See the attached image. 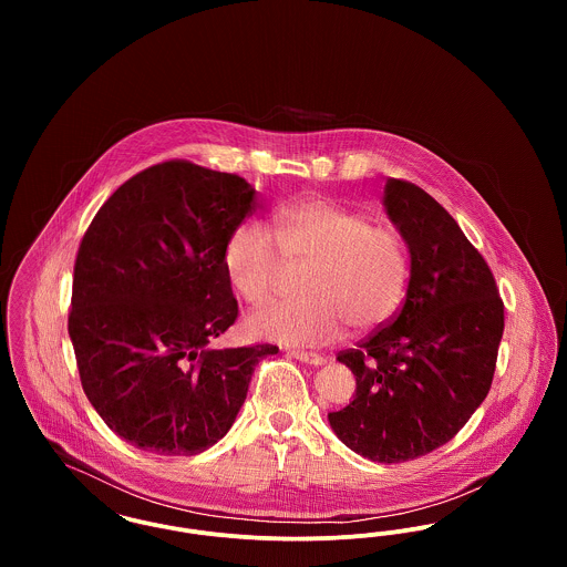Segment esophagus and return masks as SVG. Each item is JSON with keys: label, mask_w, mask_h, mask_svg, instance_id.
Masks as SVG:
<instances>
[{"label": "esophagus", "mask_w": 567, "mask_h": 567, "mask_svg": "<svg viewBox=\"0 0 567 567\" xmlns=\"http://www.w3.org/2000/svg\"><path fill=\"white\" fill-rule=\"evenodd\" d=\"M293 359L297 361H301V363H308V365H323L324 359L321 354H317V352H303V351H291L289 352Z\"/></svg>", "instance_id": "1"}]
</instances>
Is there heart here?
I'll use <instances>...</instances> for the list:
<instances>
[{"mask_svg": "<svg viewBox=\"0 0 567 567\" xmlns=\"http://www.w3.org/2000/svg\"><path fill=\"white\" fill-rule=\"evenodd\" d=\"M276 240L244 220L225 244V271L248 303L276 296L291 268H308L303 296L252 312V338L285 347L336 342L347 323L357 331L391 321L404 301L410 257L402 236L370 216L324 197H306L274 215Z\"/></svg>", "mask_w": 567, "mask_h": 567, "instance_id": "heart-1", "label": "heart"}]
</instances>
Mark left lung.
<instances>
[{
  "instance_id": "obj_1",
  "label": "left lung",
  "mask_w": 567,
  "mask_h": 567,
  "mask_svg": "<svg viewBox=\"0 0 567 567\" xmlns=\"http://www.w3.org/2000/svg\"><path fill=\"white\" fill-rule=\"evenodd\" d=\"M382 206L410 255L404 306L338 354L357 389L351 404L327 419L357 455L400 463L453 440L485 402L504 303L483 255L430 193L389 178Z\"/></svg>"
}]
</instances>
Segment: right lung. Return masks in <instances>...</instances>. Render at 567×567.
<instances>
[{"label":"right lung","instance_id":"1","mask_svg":"<svg viewBox=\"0 0 567 567\" xmlns=\"http://www.w3.org/2000/svg\"><path fill=\"white\" fill-rule=\"evenodd\" d=\"M236 174L153 165L110 195L82 238L68 321L89 402L142 451L189 457L234 425L270 344L215 349L238 317L229 234L255 213Z\"/></svg>","mask_w":567,"mask_h":567}]
</instances>
